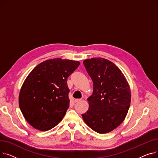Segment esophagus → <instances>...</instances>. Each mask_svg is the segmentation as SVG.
Segmentation results:
<instances>
[{
	"mask_svg": "<svg viewBox=\"0 0 158 158\" xmlns=\"http://www.w3.org/2000/svg\"><path fill=\"white\" fill-rule=\"evenodd\" d=\"M82 101V99L81 98H78V99H75V101H74V102H80V101Z\"/></svg>",
	"mask_w": 158,
	"mask_h": 158,
	"instance_id": "34e87169",
	"label": "esophagus"
}]
</instances>
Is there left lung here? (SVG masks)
Listing matches in <instances>:
<instances>
[{
  "mask_svg": "<svg viewBox=\"0 0 158 158\" xmlns=\"http://www.w3.org/2000/svg\"><path fill=\"white\" fill-rule=\"evenodd\" d=\"M83 64L93 81L94 91L87 99L89 108L82 118L94 131L107 133L126 117L131 104L129 85L118 66L104 58L85 60Z\"/></svg>",
  "mask_w": 158,
  "mask_h": 158,
  "instance_id": "left-lung-1",
  "label": "left lung"
}]
</instances>
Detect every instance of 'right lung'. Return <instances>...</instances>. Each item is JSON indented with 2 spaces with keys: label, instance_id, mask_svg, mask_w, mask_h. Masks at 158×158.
Segmentation results:
<instances>
[{
  "label": "right lung",
  "instance_id": "1",
  "mask_svg": "<svg viewBox=\"0 0 158 158\" xmlns=\"http://www.w3.org/2000/svg\"><path fill=\"white\" fill-rule=\"evenodd\" d=\"M78 61L56 58L38 64L25 80L19 94L23 117L34 128L51 129L69 109L67 79L79 66Z\"/></svg>",
  "mask_w": 158,
  "mask_h": 158
}]
</instances>
